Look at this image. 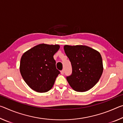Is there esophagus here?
<instances>
[{"instance_id": "esophagus-1", "label": "esophagus", "mask_w": 123, "mask_h": 123, "mask_svg": "<svg viewBox=\"0 0 123 123\" xmlns=\"http://www.w3.org/2000/svg\"><path fill=\"white\" fill-rule=\"evenodd\" d=\"M61 74L62 75H63L64 74V70H62L61 71Z\"/></svg>"}]
</instances>
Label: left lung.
Masks as SVG:
<instances>
[{
  "label": "left lung",
  "mask_w": 123,
  "mask_h": 123,
  "mask_svg": "<svg viewBox=\"0 0 123 123\" xmlns=\"http://www.w3.org/2000/svg\"><path fill=\"white\" fill-rule=\"evenodd\" d=\"M72 67V74L66 78L77 92H86L94 87L103 74V64L99 52L86 45L64 46Z\"/></svg>",
  "instance_id": "obj_1"
}]
</instances>
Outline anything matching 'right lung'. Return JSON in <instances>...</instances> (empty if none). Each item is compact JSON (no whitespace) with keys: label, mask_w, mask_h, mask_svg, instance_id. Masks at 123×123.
I'll return each mask as SVG.
<instances>
[{"label":"right lung","mask_w":123,"mask_h":123,"mask_svg":"<svg viewBox=\"0 0 123 123\" xmlns=\"http://www.w3.org/2000/svg\"><path fill=\"white\" fill-rule=\"evenodd\" d=\"M57 44L37 45L23 54L20 72L26 84L39 93L49 91L60 72L56 67L54 55L60 49Z\"/></svg>","instance_id":"add662e5"}]
</instances>
